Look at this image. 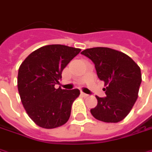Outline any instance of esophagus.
Listing matches in <instances>:
<instances>
[{
    "mask_svg": "<svg viewBox=\"0 0 152 152\" xmlns=\"http://www.w3.org/2000/svg\"><path fill=\"white\" fill-rule=\"evenodd\" d=\"M81 96H82L83 97H88V96H88L87 94L84 93V92H81Z\"/></svg>",
    "mask_w": 152,
    "mask_h": 152,
    "instance_id": "1",
    "label": "esophagus"
}]
</instances>
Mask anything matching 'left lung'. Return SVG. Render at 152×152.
Returning a JSON list of instances; mask_svg holds the SVG:
<instances>
[{
	"label": "left lung",
	"instance_id": "8db88e82",
	"mask_svg": "<svg viewBox=\"0 0 152 152\" xmlns=\"http://www.w3.org/2000/svg\"><path fill=\"white\" fill-rule=\"evenodd\" d=\"M81 54L93 61L99 79L106 86V97L96 96L97 106L91 110V115L107 123L122 121L138 97L141 68L127 55L108 47L89 48Z\"/></svg>",
	"mask_w": 152,
	"mask_h": 152
}]
</instances>
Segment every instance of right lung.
Masks as SVG:
<instances>
[{
  "label": "right lung",
  "mask_w": 152,
  "mask_h": 152,
  "mask_svg": "<svg viewBox=\"0 0 152 152\" xmlns=\"http://www.w3.org/2000/svg\"><path fill=\"white\" fill-rule=\"evenodd\" d=\"M80 51L79 48L64 45H48L34 50L20 66V97L27 115L37 126L53 129L67 122L80 91L56 89L55 85L61 79L64 68Z\"/></svg>",
  "instance_id": "obj_1"
}]
</instances>
